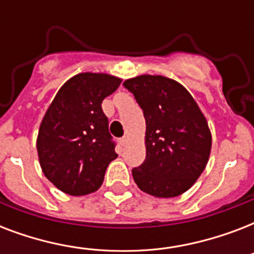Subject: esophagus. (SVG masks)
I'll return each instance as SVG.
<instances>
[{"mask_svg":"<svg viewBox=\"0 0 254 254\" xmlns=\"http://www.w3.org/2000/svg\"><path fill=\"white\" fill-rule=\"evenodd\" d=\"M127 139L129 138H127V135H124L123 138H120V145H121V146H125V145L127 143Z\"/></svg>","mask_w":254,"mask_h":254,"instance_id":"1","label":"esophagus"}]
</instances>
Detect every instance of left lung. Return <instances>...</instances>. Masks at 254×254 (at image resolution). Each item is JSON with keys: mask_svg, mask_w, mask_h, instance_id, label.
<instances>
[{"mask_svg": "<svg viewBox=\"0 0 254 254\" xmlns=\"http://www.w3.org/2000/svg\"><path fill=\"white\" fill-rule=\"evenodd\" d=\"M124 87L146 121V158L131 170L133 179L153 196L186 192L208 162L212 141L205 117L189 91L169 77L142 75Z\"/></svg>", "mask_w": 254, "mask_h": 254, "instance_id": "left-lung-1", "label": "left lung"}]
</instances>
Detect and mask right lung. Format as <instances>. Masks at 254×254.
<instances>
[{
	"instance_id": "1",
	"label": "right lung",
	"mask_w": 254,
	"mask_h": 254,
	"mask_svg": "<svg viewBox=\"0 0 254 254\" xmlns=\"http://www.w3.org/2000/svg\"><path fill=\"white\" fill-rule=\"evenodd\" d=\"M121 84L107 73H79L53 100L42 120L37 149L43 174L63 192L80 196L103 185L117 157L101 103Z\"/></svg>"
}]
</instances>
